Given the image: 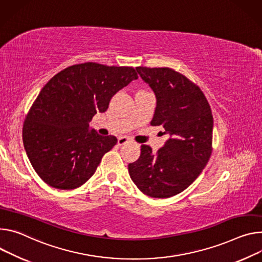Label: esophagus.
Returning a JSON list of instances; mask_svg holds the SVG:
<instances>
[{
  "mask_svg": "<svg viewBox=\"0 0 262 262\" xmlns=\"http://www.w3.org/2000/svg\"><path fill=\"white\" fill-rule=\"evenodd\" d=\"M126 143H132V140L126 138V137H120V138L118 139V145L119 146H122V145H124Z\"/></svg>",
  "mask_w": 262,
  "mask_h": 262,
  "instance_id": "obj_1",
  "label": "esophagus"
}]
</instances>
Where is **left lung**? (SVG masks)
<instances>
[{
	"label": "left lung",
	"mask_w": 262,
	"mask_h": 262,
	"mask_svg": "<svg viewBox=\"0 0 262 262\" xmlns=\"http://www.w3.org/2000/svg\"><path fill=\"white\" fill-rule=\"evenodd\" d=\"M136 70L156 96L150 124L162 125L169 139L157 154L148 145H141L140 158L128 165V172L144 194L170 198L191 185L209 161L211 108L201 89L174 70L146 67Z\"/></svg>",
	"instance_id": "8db88e82"
}]
</instances>
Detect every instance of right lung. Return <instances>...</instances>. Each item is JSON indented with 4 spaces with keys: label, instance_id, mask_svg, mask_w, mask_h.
Here are the masks:
<instances>
[{
    "label": "right lung",
    "instance_id": "right-lung-1",
    "mask_svg": "<svg viewBox=\"0 0 262 262\" xmlns=\"http://www.w3.org/2000/svg\"><path fill=\"white\" fill-rule=\"evenodd\" d=\"M138 79L132 67L85 62L69 67L40 90L23 127V142L36 173L53 188L75 189L96 171L114 136L90 127L114 95Z\"/></svg>",
    "mask_w": 262,
    "mask_h": 262
}]
</instances>
